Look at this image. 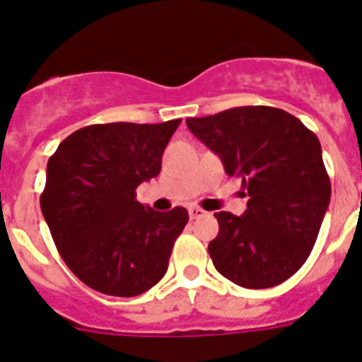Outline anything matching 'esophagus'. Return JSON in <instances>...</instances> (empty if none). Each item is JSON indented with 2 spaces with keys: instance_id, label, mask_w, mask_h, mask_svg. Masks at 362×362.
<instances>
[{
  "instance_id": "obj_1",
  "label": "esophagus",
  "mask_w": 362,
  "mask_h": 362,
  "mask_svg": "<svg viewBox=\"0 0 362 362\" xmlns=\"http://www.w3.org/2000/svg\"><path fill=\"white\" fill-rule=\"evenodd\" d=\"M204 210L203 209H199V206H190V209H188V216H190V219H199V217H203L204 216Z\"/></svg>"
}]
</instances>
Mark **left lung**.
I'll return each instance as SVG.
<instances>
[{"instance_id":"left-lung-1","label":"left lung","mask_w":362,"mask_h":362,"mask_svg":"<svg viewBox=\"0 0 362 362\" xmlns=\"http://www.w3.org/2000/svg\"><path fill=\"white\" fill-rule=\"evenodd\" d=\"M187 127L248 190L243 216L217 212L209 254L243 288L292 277L312 252L332 196L321 143L296 116L274 107H235L188 117Z\"/></svg>"}]
</instances>
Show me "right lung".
Wrapping results in <instances>:
<instances>
[{
  "mask_svg": "<svg viewBox=\"0 0 362 362\" xmlns=\"http://www.w3.org/2000/svg\"><path fill=\"white\" fill-rule=\"evenodd\" d=\"M179 123L90 124L50 156L41 212L66 267L95 292L139 296L166 274L188 212H156L136 188L159 175Z\"/></svg>",
  "mask_w": 362,
  "mask_h": 362,
  "instance_id": "right-lung-1",
  "label": "right lung"
}]
</instances>
